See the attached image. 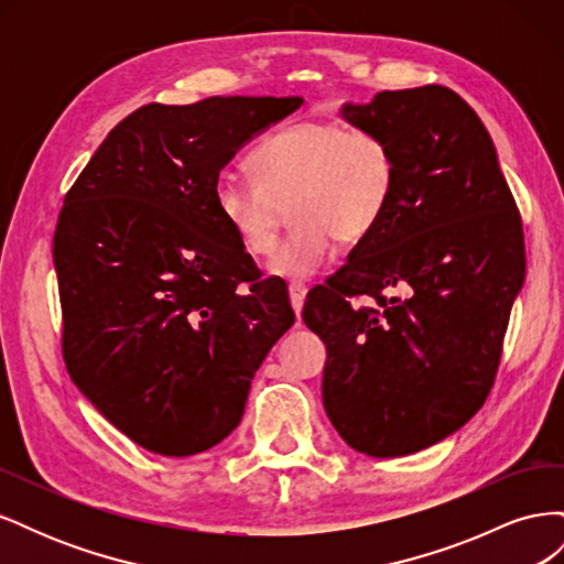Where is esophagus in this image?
Here are the masks:
<instances>
[{
  "mask_svg": "<svg viewBox=\"0 0 564 564\" xmlns=\"http://www.w3.org/2000/svg\"><path fill=\"white\" fill-rule=\"evenodd\" d=\"M305 294H308V286L301 284V282H292L289 284V299H292V308L296 313V317L303 311V303H305Z\"/></svg>",
  "mask_w": 564,
  "mask_h": 564,
  "instance_id": "esophagus-1",
  "label": "esophagus"
}]
</instances>
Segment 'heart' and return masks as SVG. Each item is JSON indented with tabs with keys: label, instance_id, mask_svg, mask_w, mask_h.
Returning <instances> with one entry per match:
<instances>
[{
	"label": "heart",
	"instance_id": "obj_1",
	"mask_svg": "<svg viewBox=\"0 0 564 564\" xmlns=\"http://www.w3.org/2000/svg\"><path fill=\"white\" fill-rule=\"evenodd\" d=\"M253 178L220 176V220L251 256L275 247L282 209L289 232L270 270L305 280L329 261L334 237L360 242L381 224L398 185L395 150L377 131L336 122H301L270 133L249 155Z\"/></svg>",
	"mask_w": 564,
	"mask_h": 564
}]
</instances>
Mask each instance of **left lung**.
Here are the masks:
<instances>
[{
  "label": "left lung",
  "instance_id": "1",
  "mask_svg": "<svg viewBox=\"0 0 564 564\" xmlns=\"http://www.w3.org/2000/svg\"><path fill=\"white\" fill-rule=\"evenodd\" d=\"M395 150L381 224L315 286L303 322L327 346L322 402L377 458L456 433L494 386L524 282L522 220L482 119L456 91H381L340 108Z\"/></svg>",
  "mask_w": 564,
  "mask_h": 564
}]
</instances>
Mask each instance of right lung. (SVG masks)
<instances>
[{"instance_id": "add662e5", "label": "right lung", "mask_w": 564, "mask_h": 564, "mask_svg": "<svg viewBox=\"0 0 564 564\" xmlns=\"http://www.w3.org/2000/svg\"><path fill=\"white\" fill-rule=\"evenodd\" d=\"M299 96L150 104L67 191L54 235L63 360L135 445L193 456L242 421L256 369L294 324L278 280L218 216V174Z\"/></svg>"}]
</instances>
